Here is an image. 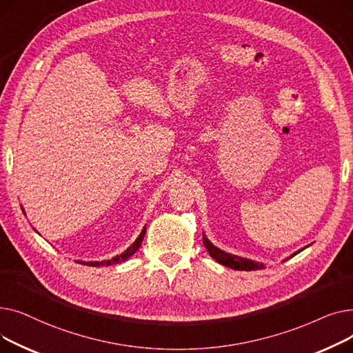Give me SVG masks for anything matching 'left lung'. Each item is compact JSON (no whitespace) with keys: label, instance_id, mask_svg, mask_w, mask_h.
<instances>
[{"label":"left lung","instance_id":"8db88e82","mask_svg":"<svg viewBox=\"0 0 353 353\" xmlns=\"http://www.w3.org/2000/svg\"><path fill=\"white\" fill-rule=\"evenodd\" d=\"M203 245H205L209 254L214 259L216 262H219L220 265H223V266H228L230 269H234V270H261V269H265L263 263H259V262L250 261V259H245V257H240V256L230 254V253L220 250L219 248H216L210 243V240L206 236L203 237ZM299 252L293 253L292 256L298 254Z\"/></svg>","mask_w":353,"mask_h":353}]
</instances>
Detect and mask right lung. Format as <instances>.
<instances>
[{"mask_svg":"<svg viewBox=\"0 0 353 353\" xmlns=\"http://www.w3.org/2000/svg\"><path fill=\"white\" fill-rule=\"evenodd\" d=\"M144 234H145V228L141 230L140 236L136 239V242H134L132 246H130L125 252H123L121 254H119V256H116V257H113V259H110V261H103V262H80V261H79L77 263H83V265H87V266H94V268H97V266H111V265L121 263V262L127 261V259H128L130 256H133V254L139 250V248L141 246Z\"/></svg>","mask_w":353,"mask_h":353,"instance_id":"1","label":"right lung"}]
</instances>
